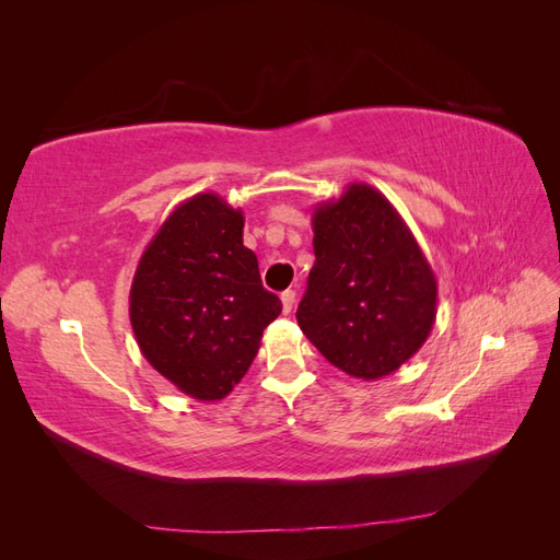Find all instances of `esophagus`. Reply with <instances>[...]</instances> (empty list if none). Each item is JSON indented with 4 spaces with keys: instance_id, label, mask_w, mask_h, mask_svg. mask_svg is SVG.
<instances>
[{
    "instance_id": "34e87169",
    "label": "esophagus",
    "mask_w": 560,
    "mask_h": 560,
    "mask_svg": "<svg viewBox=\"0 0 560 560\" xmlns=\"http://www.w3.org/2000/svg\"><path fill=\"white\" fill-rule=\"evenodd\" d=\"M280 301H282V311H284V313H292L294 301H296V292H294V290L282 292V294H280Z\"/></svg>"
}]
</instances>
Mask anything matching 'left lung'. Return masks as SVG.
<instances>
[{"label": "left lung", "mask_w": 560, "mask_h": 560, "mask_svg": "<svg viewBox=\"0 0 560 560\" xmlns=\"http://www.w3.org/2000/svg\"><path fill=\"white\" fill-rule=\"evenodd\" d=\"M315 264L296 319L352 378L389 376L428 341L436 278L411 229L378 189L346 186L313 212Z\"/></svg>", "instance_id": "8db88e82"}]
</instances>
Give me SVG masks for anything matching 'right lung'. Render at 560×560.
Instances as JSON below:
<instances>
[{
  "mask_svg": "<svg viewBox=\"0 0 560 560\" xmlns=\"http://www.w3.org/2000/svg\"><path fill=\"white\" fill-rule=\"evenodd\" d=\"M243 210L212 191L167 214L130 287V325L144 360L184 395L224 399L247 374L282 303L264 290L243 245Z\"/></svg>",
  "mask_w": 560,
  "mask_h": 560,
  "instance_id": "right-lung-1",
  "label": "right lung"
}]
</instances>
